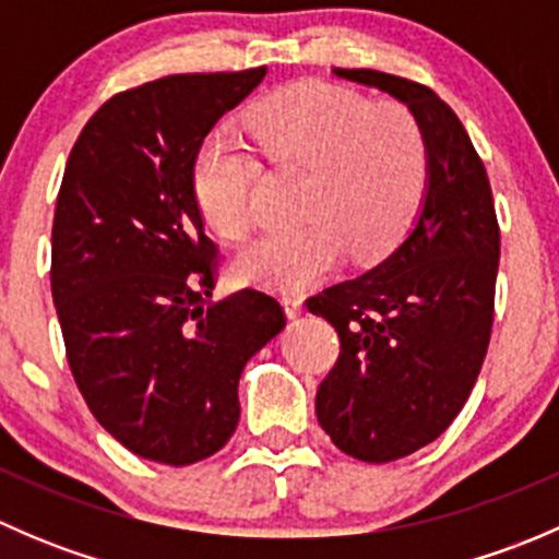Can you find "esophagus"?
<instances>
[{
  "mask_svg": "<svg viewBox=\"0 0 559 559\" xmlns=\"http://www.w3.org/2000/svg\"><path fill=\"white\" fill-rule=\"evenodd\" d=\"M281 302H284V311L289 319H297V316L302 313V306H306L302 295H297V292H286V295L281 297Z\"/></svg>",
  "mask_w": 559,
  "mask_h": 559,
  "instance_id": "esophagus-1",
  "label": "esophagus"
}]
</instances>
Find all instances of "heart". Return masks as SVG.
Masks as SVG:
<instances>
[{
    "mask_svg": "<svg viewBox=\"0 0 559 559\" xmlns=\"http://www.w3.org/2000/svg\"><path fill=\"white\" fill-rule=\"evenodd\" d=\"M251 127L275 165L311 173L295 233L248 243L238 273L259 286L297 292L341 264L379 262L419 211L430 175L425 132L400 103H370L332 83H295L251 112ZM259 165L233 134H207L191 165L197 207L213 233L238 240L251 227Z\"/></svg>",
    "mask_w": 559,
    "mask_h": 559,
    "instance_id": "heart-1",
    "label": "heart"
}]
</instances>
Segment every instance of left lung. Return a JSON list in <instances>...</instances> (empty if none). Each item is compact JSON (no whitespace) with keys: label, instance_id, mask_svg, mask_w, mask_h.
I'll list each match as a JSON object with an SVG mask.
<instances>
[{"label":"left lung","instance_id":"obj_1","mask_svg":"<svg viewBox=\"0 0 559 559\" xmlns=\"http://www.w3.org/2000/svg\"><path fill=\"white\" fill-rule=\"evenodd\" d=\"M332 72L408 107L430 156L425 200L397 248L308 300L341 337V357L316 392L319 425L354 460L392 462L436 441L476 384L492 332L500 229L487 170L432 88L376 70Z\"/></svg>","mask_w":559,"mask_h":559}]
</instances>
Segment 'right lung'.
I'll return each mask as SVG.
<instances>
[{
    "mask_svg": "<svg viewBox=\"0 0 559 559\" xmlns=\"http://www.w3.org/2000/svg\"><path fill=\"white\" fill-rule=\"evenodd\" d=\"M264 72L116 94L67 159L50 264L67 359L99 425L143 460L216 454L238 427L246 362L286 326L264 292L211 300L216 246L191 189L205 134Z\"/></svg>",
    "mask_w": 559,
    "mask_h": 559,
    "instance_id": "right-lung-1",
    "label": "right lung"
}]
</instances>
